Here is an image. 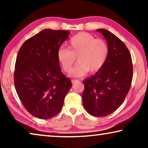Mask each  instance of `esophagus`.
<instances>
[{
    "label": "esophagus",
    "instance_id": "34e87169",
    "mask_svg": "<svg viewBox=\"0 0 148 148\" xmlns=\"http://www.w3.org/2000/svg\"><path fill=\"white\" fill-rule=\"evenodd\" d=\"M77 82H78V80H77V79H72V80H71V82H72L73 84H75V83Z\"/></svg>",
    "mask_w": 148,
    "mask_h": 148
}]
</instances>
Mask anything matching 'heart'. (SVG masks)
Listing matches in <instances>:
<instances>
[{
  "label": "heart",
  "mask_w": 148,
  "mask_h": 148,
  "mask_svg": "<svg viewBox=\"0 0 148 148\" xmlns=\"http://www.w3.org/2000/svg\"><path fill=\"white\" fill-rule=\"evenodd\" d=\"M109 54L108 44L104 40L92 34L80 33L71 38L68 48L61 47L57 52V59L65 72L71 70L75 60L78 62L69 73L73 77H81L88 73L99 71L106 63Z\"/></svg>",
  "instance_id": "heart-1"
}]
</instances>
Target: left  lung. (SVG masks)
I'll list each match as a JSON object with an SVG mask.
<instances>
[{"mask_svg":"<svg viewBox=\"0 0 148 148\" xmlns=\"http://www.w3.org/2000/svg\"><path fill=\"white\" fill-rule=\"evenodd\" d=\"M104 36L109 48L106 63L96 74L84 80V107L94 116H106L124 102L133 78L131 54L119 38L104 29H97Z\"/></svg>","mask_w":148,"mask_h":148,"instance_id":"obj_1","label":"left lung"}]
</instances>
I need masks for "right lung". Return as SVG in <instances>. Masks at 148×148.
Wrapping results in <instances>:
<instances>
[{"label": "right lung", "instance_id": "obj_1", "mask_svg": "<svg viewBox=\"0 0 148 148\" xmlns=\"http://www.w3.org/2000/svg\"><path fill=\"white\" fill-rule=\"evenodd\" d=\"M69 33L44 29L26 40L18 52L14 72L16 92L26 110L38 119L58 114L72 87L57 59L58 50Z\"/></svg>", "mask_w": 148, "mask_h": 148}]
</instances>
